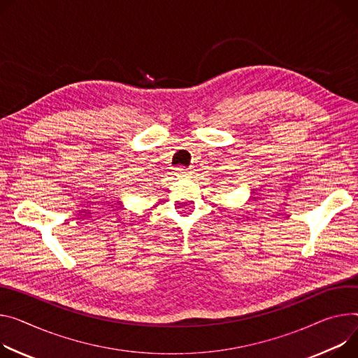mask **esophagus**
I'll return each instance as SVG.
<instances>
[{
    "mask_svg": "<svg viewBox=\"0 0 358 358\" xmlns=\"http://www.w3.org/2000/svg\"><path fill=\"white\" fill-rule=\"evenodd\" d=\"M189 170H187V169H182V167H180V169H176V174L178 176V177H188L189 176Z\"/></svg>",
    "mask_w": 358,
    "mask_h": 358,
    "instance_id": "34e87169",
    "label": "esophagus"
}]
</instances>
